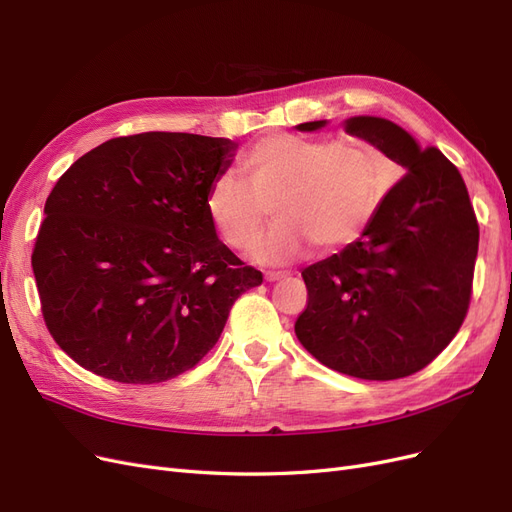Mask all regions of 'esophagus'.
Listing matches in <instances>:
<instances>
[{
	"mask_svg": "<svg viewBox=\"0 0 512 512\" xmlns=\"http://www.w3.org/2000/svg\"><path fill=\"white\" fill-rule=\"evenodd\" d=\"M288 273L286 271H267L265 273V280L267 282H277V280H282V277H286Z\"/></svg>",
	"mask_w": 512,
	"mask_h": 512,
	"instance_id": "34e87169",
	"label": "esophagus"
}]
</instances>
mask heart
<instances>
[{"mask_svg":"<svg viewBox=\"0 0 512 512\" xmlns=\"http://www.w3.org/2000/svg\"><path fill=\"white\" fill-rule=\"evenodd\" d=\"M245 181L215 177L205 209L220 239L247 250L275 209L277 224L252 247L260 265H288L312 241L324 250L361 237L391 188V162L361 138L262 136L239 160Z\"/></svg>","mask_w":512,"mask_h":512,"instance_id":"b5f03b06","label":"heart"}]
</instances>
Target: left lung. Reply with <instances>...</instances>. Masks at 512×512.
Here are the masks:
<instances>
[{"label":"left lung","mask_w":512,"mask_h":512,"mask_svg":"<svg viewBox=\"0 0 512 512\" xmlns=\"http://www.w3.org/2000/svg\"><path fill=\"white\" fill-rule=\"evenodd\" d=\"M327 119L299 123L316 132ZM350 136L401 170L359 241L303 269L307 307L294 322L303 348L339 374L397 380L429 365L468 314L478 224L459 170L397 123L359 115Z\"/></svg>","instance_id":"1"}]
</instances>
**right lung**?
Wrapping results in <instances>:
<instances>
[{
  "label": "right lung",
  "mask_w": 512,
  "mask_h": 512,
  "mask_svg": "<svg viewBox=\"0 0 512 512\" xmlns=\"http://www.w3.org/2000/svg\"><path fill=\"white\" fill-rule=\"evenodd\" d=\"M235 151L230 138L143 132L111 138L59 177L32 267L46 329L72 361L153 384L215 346L232 303L262 284L205 209Z\"/></svg>",
  "instance_id": "obj_1"
}]
</instances>
